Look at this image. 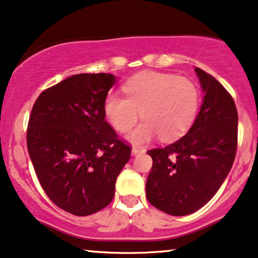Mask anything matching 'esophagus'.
Wrapping results in <instances>:
<instances>
[{
  "instance_id": "esophagus-1",
  "label": "esophagus",
  "mask_w": 258,
  "mask_h": 258,
  "mask_svg": "<svg viewBox=\"0 0 258 258\" xmlns=\"http://www.w3.org/2000/svg\"><path fill=\"white\" fill-rule=\"evenodd\" d=\"M144 150L143 149H138V147H133L132 149V156H137V154L143 153Z\"/></svg>"
}]
</instances>
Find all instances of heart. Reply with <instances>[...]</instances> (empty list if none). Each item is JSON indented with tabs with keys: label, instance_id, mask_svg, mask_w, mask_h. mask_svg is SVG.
<instances>
[{
	"label": "heart",
	"instance_id": "b5f03b06",
	"mask_svg": "<svg viewBox=\"0 0 258 258\" xmlns=\"http://www.w3.org/2000/svg\"><path fill=\"white\" fill-rule=\"evenodd\" d=\"M126 98L109 93L105 99L106 118L116 131L126 132L144 119L127 136L143 145L159 136L164 142L180 138L197 118L201 91L194 80L174 74L144 72L122 86Z\"/></svg>",
	"mask_w": 258,
	"mask_h": 258
}]
</instances>
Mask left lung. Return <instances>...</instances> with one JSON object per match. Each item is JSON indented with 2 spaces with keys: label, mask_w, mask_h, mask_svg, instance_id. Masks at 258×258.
Returning a JSON list of instances; mask_svg holds the SVG:
<instances>
[{
  "label": "left lung",
  "mask_w": 258,
  "mask_h": 258,
  "mask_svg": "<svg viewBox=\"0 0 258 258\" xmlns=\"http://www.w3.org/2000/svg\"><path fill=\"white\" fill-rule=\"evenodd\" d=\"M204 93L194 125L179 140L147 151L153 164L146 180L147 201L172 216L204 207L225 180L237 150L236 105L228 91L201 68H195Z\"/></svg>",
  "instance_id": "left-lung-1"
}]
</instances>
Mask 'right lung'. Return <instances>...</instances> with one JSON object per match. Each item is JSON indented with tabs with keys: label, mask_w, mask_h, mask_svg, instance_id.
Returning <instances> with one entry per match:
<instances>
[{
	"label": "right lung",
	"mask_w": 258,
	"mask_h": 258,
	"mask_svg": "<svg viewBox=\"0 0 258 258\" xmlns=\"http://www.w3.org/2000/svg\"><path fill=\"white\" fill-rule=\"evenodd\" d=\"M112 74H75L36 99L27 146L41 186L55 205L75 216L107 207L115 180L131 157L105 121Z\"/></svg>",
	"instance_id": "add662e5"
}]
</instances>
